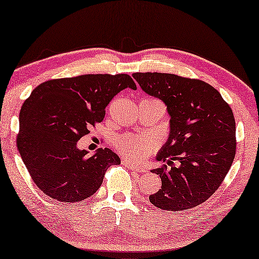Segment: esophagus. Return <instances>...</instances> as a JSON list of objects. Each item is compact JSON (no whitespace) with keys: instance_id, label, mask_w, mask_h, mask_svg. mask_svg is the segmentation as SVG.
Returning <instances> with one entry per match:
<instances>
[{"instance_id":"1","label":"esophagus","mask_w":259,"mask_h":259,"mask_svg":"<svg viewBox=\"0 0 259 259\" xmlns=\"http://www.w3.org/2000/svg\"><path fill=\"white\" fill-rule=\"evenodd\" d=\"M122 164L127 166V167H128L130 169H132V171H136V172H139V173L146 172V169H147L146 167H145V166H139V165H137L136 162L127 160V159H123Z\"/></svg>"}]
</instances>
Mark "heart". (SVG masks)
<instances>
[{"label":"heart","mask_w":259,"mask_h":259,"mask_svg":"<svg viewBox=\"0 0 259 259\" xmlns=\"http://www.w3.org/2000/svg\"><path fill=\"white\" fill-rule=\"evenodd\" d=\"M157 145V141L148 134H120L114 139V146L120 153L134 160L147 158Z\"/></svg>","instance_id":"heart-1"}]
</instances>
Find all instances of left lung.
Returning <instances> with one entry per match:
<instances>
[{"label":"left lung","mask_w":259,"mask_h":259,"mask_svg":"<svg viewBox=\"0 0 259 259\" xmlns=\"http://www.w3.org/2000/svg\"><path fill=\"white\" fill-rule=\"evenodd\" d=\"M144 92L167 106L169 137L157 155L164 165L154 206L183 211L206 201L224 180L236 155V122L219 92L205 81L168 73H133ZM180 162L177 168L174 161Z\"/></svg>","instance_id":"1"}]
</instances>
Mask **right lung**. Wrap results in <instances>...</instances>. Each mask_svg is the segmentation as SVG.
<instances>
[{"label": "right lung", "instance_id": "right-lung-1", "mask_svg": "<svg viewBox=\"0 0 259 259\" xmlns=\"http://www.w3.org/2000/svg\"><path fill=\"white\" fill-rule=\"evenodd\" d=\"M137 90L128 74H84L53 79L35 88L20 111L16 144L33 182L62 203L87 199L120 159L109 148L88 155L76 143L105 118L106 107L125 88Z\"/></svg>", "mask_w": 259, "mask_h": 259}]
</instances>
